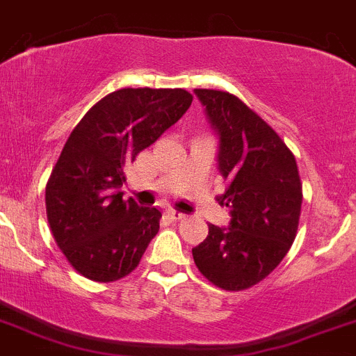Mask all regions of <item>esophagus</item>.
Returning a JSON list of instances; mask_svg holds the SVG:
<instances>
[{
    "label": "esophagus",
    "mask_w": 356,
    "mask_h": 356,
    "mask_svg": "<svg viewBox=\"0 0 356 356\" xmlns=\"http://www.w3.org/2000/svg\"><path fill=\"white\" fill-rule=\"evenodd\" d=\"M167 216L170 217L172 220H182L186 217V213H182V212H177V210H174V209H168L167 210Z\"/></svg>",
    "instance_id": "esophagus-1"
}]
</instances>
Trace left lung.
Segmentation results:
<instances>
[{"label": "left lung", "instance_id": "1", "mask_svg": "<svg viewBox=\"0 0 356 356\" xmlns=\"http://www.w3.org/2000/svg\"><path fill=\"white\" fill-rule=\"evenodd\" d=\"M195 94L219 137L217 165L227 181L219 203L229 207L231 220L227 227L209 224L193 259L219 289L245 291L280 264L298 233V163L280 136L233 94L207 88Z\"/></svg>", "mask_w": 356, "mask_h": 356}]
</instances>
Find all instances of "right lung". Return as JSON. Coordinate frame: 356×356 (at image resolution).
Instances as JSON below:
<instances>
[{"label":"right lung","mask_w":356,"mask_h":356,"mask_svg":"<svg viewBox=\"0 0 356 356\" xmlns=\"http://www.w3.org/2000/svg\"><path fill=\"white\" fill-rule=\"evenodd\" d=\"M182 88H122L92 106L47 182V217L58 248L88 280L132 273L160 229L161 212L123 200L125 167L182 118Z\"/></svg>","instance_id":"1"}]
</instances>
